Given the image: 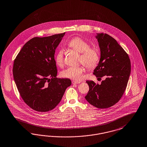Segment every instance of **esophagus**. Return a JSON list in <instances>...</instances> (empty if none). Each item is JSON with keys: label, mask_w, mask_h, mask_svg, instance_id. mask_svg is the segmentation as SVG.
Returning <instances> with one entry per match:
<instances>
[{"label": "esophagus", "mask_w": 147, "mask_h": 147, "mask_svg": "<svg viewBox=\"0 0 147 147\" xmlns=\"http://www.w3.org/2000/svg\"><path fill=\"white\" fill-rule=\"evenodd\" d=\"M79 83H80V82H76V81H72V84H79Z\"/></svg>", "instance_id": "1"}]
</instances>
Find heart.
Listing matches in <instances>:
<instances>
[{
    "mask_svg": "<svg viewBox=\"0 0 147 147\" xmlns=\"http://www.w3.org/2000/svg\"><path fill=\"white\" fill-rule=\"evenodd\" d=\"M69 47L77 53H80L79 61L89 69L96 67L100 59V50L96 47H90V43L79 36L72 38L67 44ZM55 62L59 67L65 65L64 51L59 50L55 56ZM85 69L84 66L69 67L62 71L61 76L63 78H69L74 80H82Z\"/></svg>",
    "mask_w": 147,
    "mask_h": 147,
    "instance_id": "1",
    "label": "heart"
}]
</instances>
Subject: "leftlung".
<instances>
[{"label": "left lung", "instance_id": "1", "mask_svg": "<svg viewBox=\"0 0 147 147\" xmlns=\"http://www.w3.org/2000/svg\"><path fill=\"white\" fill-rule=\"evenodd\" d=\"M96 38L100 50V58L94 74L106 79L101 84L86 81L89 91L85 97L90 104L100 109L108 108L121 99L127 87L131 73L129 55L111 36L98 33Z\"/></svg>", "mask_w": 147, "mask_h": 147}]
</instances>
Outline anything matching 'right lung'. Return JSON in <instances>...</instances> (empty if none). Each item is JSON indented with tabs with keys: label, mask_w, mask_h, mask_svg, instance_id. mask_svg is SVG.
<instances>
[{
	"label": "right lung",
	"mask_w": 147,
	"mask_h": 147,
	"mask_svg": "<svg viewBox=\"0 0 147 147\" xmlns=\"http://www.w3.org/2000/svg\"><path fill=\"white\" fill-rule=\"evenodd\" d=\"M65 34L31 39L14 60L12 72L18 91L24 103L35 111L55 108L71 84L69 79L56 78L54 55Z\"/></svg>",
	"instance_id": "right-lung-1"
}]
</instances>
